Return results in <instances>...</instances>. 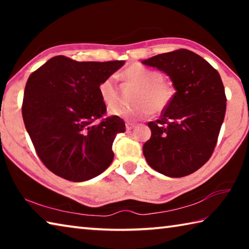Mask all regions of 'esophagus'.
<instances>
[{"instance_id": "34e87169", "label": "esophagus", "mask_w": 249, "mask_h": 249, "mask_svg": "<svg viewBox=\"0 0 249 249\" xmlns=\"http://www.w3.org/2000/svg\"><path fill=\"white\" fill-rule=\"evenodd\" d=\"M135 125L134 123H130V122H127V123H126V129L127 130H132L134 127H135Z\"/></svg>"}]
</instances>
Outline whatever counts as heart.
Here are the masks:
<instances>
[{
	"instance_id": "heart-1",
	"label": "heart",
	"mask_w": 249,
	"mask_h": 249,
	"mask_svg": "<svg viewBox=\"0 0 249 249\" xmlns=\"http://www.w3.org/2000/svg\"><path fill=\"white\" fill-rule=\"evenodd\" d=\"M125 81L137 87L133 100V107L115 105L109 107V114L128 121H137L153 114L154 111L161 112L171 103L175 89L169 81L163 80L158 70H151L141 65L130 66L123 73ZM101 99L107 105H113L119 100V90L114 77L105 78L99 86Z\"/></svg>"
}]
</instances>
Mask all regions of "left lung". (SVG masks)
<instances>
[{"instance_id":"left-lung-1","label":"left lung","mask_w":249,"mask_h":249,"mask_svg":"<svg viewBox=\"0 0 249 249\" xmlns=\"http://www.w3.org/2000/svg\"><path fill=\"white\" fill-rule=\"evenodd\" d=\"M142 64L167 73L176 89L160 119L148 123L151 136L142 153L160 174L191 175L212 156L224 121L226 96L220 73L188 49L160 53Z\"/></svg>"}]
</instances>
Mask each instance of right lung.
<instances>
[{"instance_id":"right-lung-1","label":"right lung","mask_w":249,"mask_h":249,"mask_svg":"<svg viewBox=\"0 0 249 249\" xmlns=\"http://www.w3.org/2000/svg\"><path fill=\"white\" fill-rule=\"evenodd\" d=\"M124 64L56 56L29 75L24 124L38 157L54 175L81 182L111 165L113 142L125 132V123L119 116L103 117L107 107L99 86Z\"/></svg>"}]
</instances>
